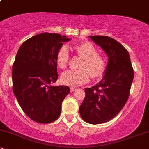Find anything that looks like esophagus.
Instances as JSON below:
<instances>
[{"mask_svg":"<svg viewBox=\"0 0 149 149\" xmlns=\"http://www.w3.org/2000/svg\"><path fill=\"white\" fill-rule=\"evenodd\" d=\"M76 88H73V87L70 88V91H71V92H73L74 91H76Z\"/></svg>","mask_w":149,"mask_h":149,"instance_id":"1","label":"esophagus"}]
</instances>
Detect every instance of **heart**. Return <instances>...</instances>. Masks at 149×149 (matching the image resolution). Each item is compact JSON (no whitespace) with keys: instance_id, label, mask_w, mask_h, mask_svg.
I'll list each match as a JSON object with an SVG mask.
<instances>
[{"instance_id":"obj_1","label":"heart","mask_w":149,"mask_h":149,"mask_svg":"<svg viewBox=\"0 0 149 149\" xmlns=\"http://www.w3.org/2000/svg\"><path fill=\"white\" fill-rule=\"evenodd\" d=\"M75 52L83 58L78 70H69L61 74V80L64 85L69 86H79L92 78L102 77L107 69V60L99 54L97 47L89 41L76 44L73 47ZM70 55L66 46L63 45L59 49L56 55V62L58 67L63 69L66 67L69 61Z\"/></svg>"}]
</instances>
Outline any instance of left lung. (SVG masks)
Returning a JSON list of instances; mask_svg holds the SVG:
<instances>
[{
    "label": "left lung",
    "mask_w": 149,
    "mask_h": 149,
    "mask_svg": "<svg viewBox=\"0 0 149 149\" xmlns=\"http://www.w3.org/2000/svg\"><path fill=\"white\" fill-rule=\"evenodd\" d=\"M105 51L109 61L104 78L98 84L85 88L80 114L90 124L113 118L126 104L134 78L128 51L115 39L106 36H89Z\"/></svg>",
    "instance_id": "obj_1"
}]
</instances>
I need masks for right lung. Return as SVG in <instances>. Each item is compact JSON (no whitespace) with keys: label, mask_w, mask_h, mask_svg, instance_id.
Instances as JSON below:
<instances>
[{"label":"right lung","mask_w":149,"mask_h":149,"mask_svg":"<svg viewBox=\"0 0 149 149\" xmlns=\"http://www.w3.org/2000/svg\"><path fill=\"white\" fill-rule=\"evenodd\" d=\"M59 33L38 34L18 49L13 65V91L26 115L38 123H50L60 116L61 104L70 90L53 86L58 78L56 55L63 42Z\"/></svg>","instance_id":"obj_1"}]
</instances>
